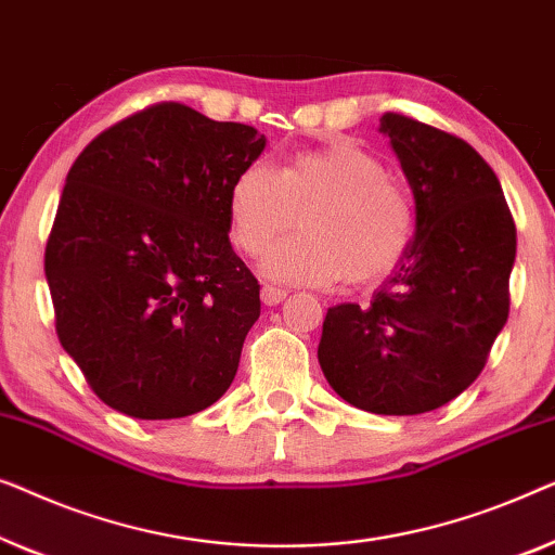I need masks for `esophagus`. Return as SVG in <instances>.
<instances>
[{
	"instance_id": "1",
	"label": "esophagus",
	"mask_w": 555,
	"mask_h": 555,
	"mask_svg": "<svg viewBox=\"0 0 555 555\" xmlns=\"http://www.w3.org/2000/svg\"><path fill=\"white\" fill-rule=\"evenodd\" d=\"M286 299V288H279V286H271V284H263L261 286V301L269 304V307H276Z\"/></svg>"
}]
</instances>
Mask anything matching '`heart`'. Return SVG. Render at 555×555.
<instances>
[{
  "label": "heart",
  "instance_id": "heart-1",
  "mask_svg": "<svg viewBox=\"0 0 555 555\" xmlns=\"http://www.w3.org/2000/svg\"><path fill=\"white\" fill-rule=\"evenodd\" d=\"M299 214L301 233L279 241L267 271L292 284H364L392 271L415 231V206L400 178L354 140L288 155L276 170L251 163L229 189L231 238L261 256Z\"/></svg>",
  "mask_w": 555,
  "mask_h": 555
}]
</instances>
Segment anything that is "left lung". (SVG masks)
Masks as SVG:
<instances>
[{"mask_svg":"<svg viewBox=\"0 0 555 555\" xmlns=\"http://www.w3.org/2000/svg\"><path fill=\"white\" fill-rule=\"evenodd\" d=\"M379 122L415 193V238L370 307L326 311L319 364L359 410L423 415L478 379L508 322L515 221L470 143L402 113Z\"/></svg>","mask_w":555,"mask_h":555,"instance_id":"1","label":"left lung"}]
</instances>
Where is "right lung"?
<instances>
[{
	"instance_id": "right-lung-1",
	"label": "right lung",
	"mask_w": 555,
	"mask_h": 555,
	"mask_svg": "<svg viewBox=\"0 0 555 555\" xmlns=\"http://www.w3.org/2000/svg\"><path fill=\"white\" fill-rule=\"evenodd\" d=\"M267 138L155 103L77 155L44 248L60 345L107 408L138 420L206 410L261 314L229 241V189Z\"/></svg>"
}]
</instances>
